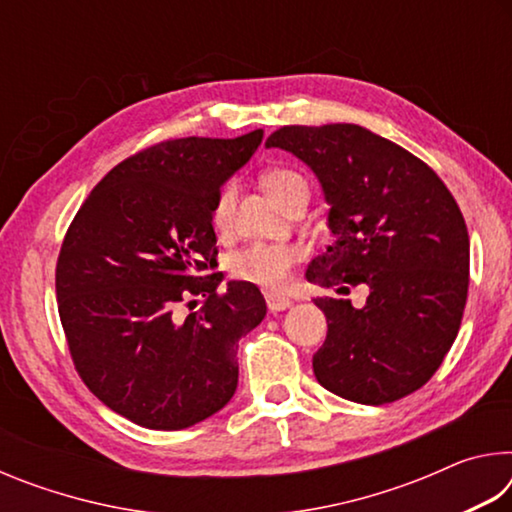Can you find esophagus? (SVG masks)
Segmentation results:
<instances>
[{"label": "esophagus", "instance_id": "34e87169", "mask_svg": "<svg viewBox=\"0 0 512 512\" xmlns=\"http://www.w3.org/2000/svg\"><path fill=\"white\" fill-rule=\"evenodd\" d=\"M293 305V302L289 300V298H282V296H271V293H268L266 296V307H268V311H284V309H289Z\"/></svg>", "mask_w": 512, "mask_h": 512}]
</instances>
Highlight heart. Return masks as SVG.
<instances>
[{
	"mask_svg": "<svg viewBox=\"0 0 512 512\" xmlns=\"http://www.w3.org/2000/svg\"><path fill=\"white\" fill-rule=\"evenodd\" d=\"M266 192L282 207L298 198L309 201V183L300 171L289 167L268 169L262 176ZM235 212V185L228 183L219 189L212 203V225L216 230H228ZM298 250L289 244H248L232 253L228 273L232 280L253 284L264 291H280L287 284L293 266L298 262Z\"/></svg>",
	"mask_w": 512,
	"mask_h": 512,
	"instance_id": "obj_1",
	"label": "heart"
}]
</instances>
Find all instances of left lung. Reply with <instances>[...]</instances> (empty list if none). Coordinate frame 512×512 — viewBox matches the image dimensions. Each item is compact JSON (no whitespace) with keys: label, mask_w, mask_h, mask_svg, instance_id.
Wrapping results in <instances>:
<instances>
[{"label":"left lung","mask_w":512,"mask_h":512,"mask_svg":"<svg viewBox=\"0 0 512 512\" xmlns=\"http://www.w3.org/2000/svg\"><path fill=\"white\" fill-rule=\"evenodd\" d=\"M266 146L311 167L329 203L334 241L307 280L368 289L361 309L314 300L327 318L318 384L372 406L418 391L452 348L470 284V237L452 192L427 162L357 124L282 126Z\"/></svg>","instance_id":"obj_1"}]
</instances>
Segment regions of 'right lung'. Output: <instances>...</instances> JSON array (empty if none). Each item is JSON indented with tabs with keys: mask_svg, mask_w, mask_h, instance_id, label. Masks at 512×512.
<instances>
[{
	"mask_svg": "<svg viewBox=\"0 0 512 512\" xmlns=\"http://www.w3.org/2000/svg\"><path fill=\"white\" fill-rule=\"evenodd\" d=\"M262 137L153 144L119 162L69 223L56 264L69 354L83 384L140 427L187 429L237 391L239 339L266 302L246 282L219 291L210 214ZM192 297L204 305L180 321Z\"/></svg>",
	"mask_w": 512,
	"mask_h": 512,
	"instance_id": "add662e5",
	"label": "right lung"
}]
</instances>
